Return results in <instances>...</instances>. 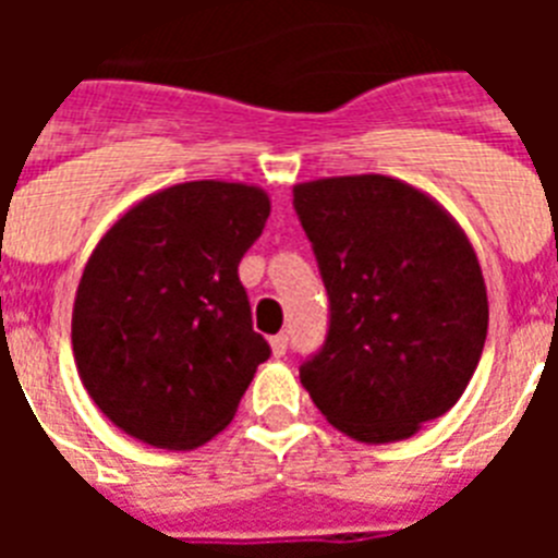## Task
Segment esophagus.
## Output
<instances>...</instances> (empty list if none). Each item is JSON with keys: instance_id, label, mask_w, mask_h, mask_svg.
<instances>
[{"instance_id": "34e87169", "label": "esophagus", "mask_w": 558, "mask_h": 558, "mask_svg": "<svg viewBox=\"0 0 558 558\" xmlns=\"http://www.w3.org/2000/svg\"><path fill=\"white\" fill-rule=\"evenodd\" d=\"M269 344H271V356H283V353H287L289 336H283V332H278V336H271Z\"/></svg>"}]
</instances>
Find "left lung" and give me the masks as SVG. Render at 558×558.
<instances>
[{
    "mask_svg": "<svg viewBox=\"0 0 558 558\" xmlns=\"http://www.w3.org/2000/svg\"><path fill=\"white\" fill-rule=\"evenodd\" d=\"M295 210L330 295V332L301 385L353 440L414 437L463 397L484 353L489 301L466 231L379 173L301 182Z\"/></svg>",
    "mask_w": 558,
    "mask_h": 558,
    "instance_id": "8db88e82",
    "label": "left lung"
}]
</instances>
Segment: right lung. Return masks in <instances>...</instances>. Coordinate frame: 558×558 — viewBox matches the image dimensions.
<instances>
[{
  "instance_id": "1",
  "label": "right lung",
  "mask_w": 558,
  "mask_h": 558,
  "mask_svg": "<svg viewBox=\"0 0 558 558\" xmlns=\"http://www.w3.org/2000/svg\"><path fill=\"white\" fill-rule=\"evenodd\" d=\"M269 208L263 187L199 179L144 196L98 240L72 350L86 393L124 434L185 451L234 420L269 359L236 275Z\"/></svg>"
}]
</instances>
